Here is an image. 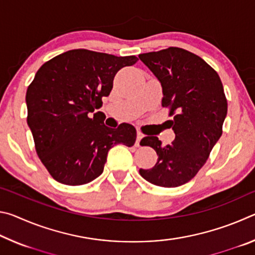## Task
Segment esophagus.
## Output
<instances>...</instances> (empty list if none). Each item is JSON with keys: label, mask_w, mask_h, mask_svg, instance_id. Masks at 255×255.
Returning <instances> with one entry per match:
<instances>
[{"label": "esophagus", "mask_w": 255, "mask_h": 255, "mask_svg": "<svg viewBox=\"0 0 255 255\" xmlns=\"http://www.w3.org/2000/svg\"><path fill=\"white\" fill-rule=\"evenodd\" d=\"M144 137V135L143 133H141L139 130H137V138H136V143H135V145L137 146H139V143H140V140H141V138Z\"/></svg>", "instance_id": "34e87169"}]
</instances>
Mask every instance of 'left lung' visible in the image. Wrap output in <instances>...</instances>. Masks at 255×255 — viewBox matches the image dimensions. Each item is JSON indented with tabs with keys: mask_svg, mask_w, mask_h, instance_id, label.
<instances>
[{
	"mask_svg": "<svg viewBox=\"0 0 255 255\" xmlns=\"http://www.w3.org/2000/svg\"><path fill=\"white\" fill-rule=\"evenodd\" d=\"M138 57L161 82L162 106L169 108L175 133L166 146L155 136L140 140L141 146L154 148L158 158L154 167L139 173L158 187H179L195 178L222 136L227 115L222 81L201 57L178 47Z\"/></svg>",
	"mask_w": 255,
	"mask_h": 255,
	"instance_id": "obj_1",
	"label": "left lung"
}]
</instances>
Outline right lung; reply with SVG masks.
I'll use <instances>...</instances> for the list:
<instances>
[{
	"label": "right lung",
	"mask_w": 255,
	"mask_h": 255,
	"mask_svg": "<svg viewBox=\"0 0 255 255\" xmlns=\"http://www.w3.org/2000/svg\"><path fill=\"white\" fill-rule=\"evenodd\" d=\"M136 56L118 57L88 49H73L46 62L28 86L27 123L36 152L59 183L82 185L103 172L109 149L116 144L131 147L136 129H117L101 123L99 112L114 86L115 75L131 66Z\"/></svg>",
	"instance_id": "obj_1"
}]
</instances>
